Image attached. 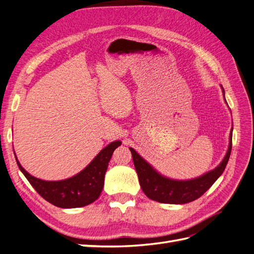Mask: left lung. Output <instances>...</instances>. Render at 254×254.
Instances as JSON below:
<instances>
[{"mask_svg":"<svg viewBox=\"0 0 254 254\" xmlns=\"http://www.w3.org/2000/svg\"><path fill=\"white\" fill-rule=\"evenodd\" d=\"M231 138L232 133H230L228 151L218 167L197 179L190 181H177L162 177L132 148H129L143 193L150 199L164 204H186L199 198L224 172L231 153Z\"/></svg>","mask_w":254,"mask_h":254,"instance_id":"8db88e82","label":"left lung"}]
</instances>
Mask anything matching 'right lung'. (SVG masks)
<instances>
[{
    "mask_svg": "<svg viewBox=\"0 0 254 254\" xmlns=\"http://www.w3.org/2000/svg\"><path fill=\"white\" fill-rule=\"evenodd\" d=\"M122 144L114 141L97 154L94 160L79 174L64 181H43L26 172L17 164L25 178L41 197L61 208H77L95 201L104 186V177L114 150ZM16 158V157H15Z\"/></svg>",
    "mask_w": 254,
    "mask_h": 254,
    "instance_id": "add662e5",
    "label": "right lung"
}]
</instances>
